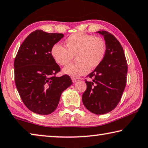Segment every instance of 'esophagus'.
<instances>
[{
  "label": "esophagus",
  "mask_w": 148,
  "mask_h": 148,
  "mask_svg": "<svg viewBox=\"0 0 148 148\" xmlns=\"http://www.w3.org/2000/svg\"><path fill=\"white\" fill-rule=\"evenodd\" d=\"M80 79H81L80 78H76V77H73V78H72V81H73V83H76V82L79 81Z\"/></svg>",
  "instance_id": "1"
}]
</instances>
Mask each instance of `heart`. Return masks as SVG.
I'll return each mask as SVG.
<instances>
[{
    "instance_id": "b5f03b06",
    "label": "heart",
    "mask_w": 148,
    "mask_h": 148,
    "mask_svg": "<svg viewBox=\"0 0 148 148\" xmlns=\"http://www.w3.org/2000/svg\"><path fill=\"white\" fill-rule=\"evenodd\" d=\"M65 47L59 43L52 46L50 53L55 62L60 65H67L73 59L77 62L64 67L63 73L72 77L88 73L90 68H96L105 58L106 47L100 37L82 33L72 34L65 40Z\"/></svg>"
}]
</instances>
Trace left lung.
Instances as JSON below:
<instances>
[{"mask_svg":"<svg viewBox=\"0 0 148 148\" xmlns=\"http://www.w3.org/2000/svg\"><path fill=\"white\" fill-rule=\"evenodd\" d=\"M97 33L105 40L106 52L101 64L87 77L86 90L82 96L85 108L96 115H103L114 110L124 92L128 65L124 50L112 34L106 31Z\"/></svg>","mask_w":148,"mask_h":148,"instance_id":"8db88e82","label":"left lung"}]
</instances>
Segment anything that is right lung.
Returning a JSON list of instances; mask_svg holds the SVG:
<instances>
[{
  "label": "right lung",
  "mask_w": 148,
  "mask_h": 148,
  "mask_svg": "<svg viewBox=\"0 0 148 148\" xmlns=\"http://www.w3.org/2000/svg\"><path fill=\"white\" fill-rule=\"evenodd\" d=\"M64 37L62 33L36 30L27 36L14 60L16 88L30 111L48 115L57 108L63 92L73 84L70 77L56 75L60 67L50 50Z\"/></svg>",
  "instance_id": "obj_1"
}]
</instances>
